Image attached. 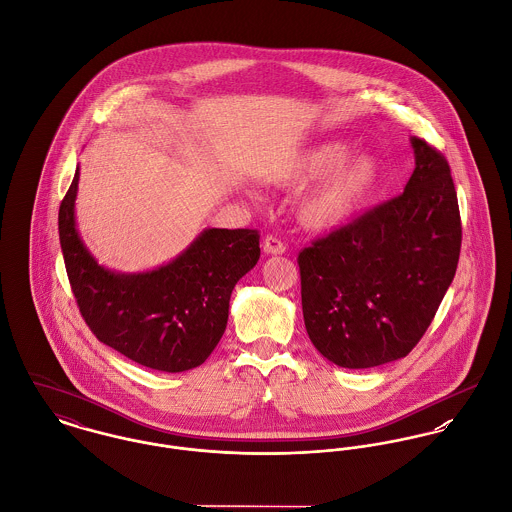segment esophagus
<instances>
[{
  "label": "esophagus",
  "mask_w": 512,
  "mask_h": 512,
  "mask_svg": "<svg viewBox=\"0 0 512 512\" xmlns=\"http://www.w3.org/2000/svg\"><path fill=\"white\" fill-rule=\"evenodd\" d=\"M263 251H265L267 255H283L284 251H286V247H284L283 241H279L277 237L267 235V237L263 239Z\"/></svg>",
  "instance_id": "1"
}]
</instances>
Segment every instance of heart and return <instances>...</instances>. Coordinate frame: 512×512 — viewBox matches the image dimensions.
Returning a JSON list of instances; mask_svg holds the SVG:
<instances>
[{"label": "heart", "mask_w": 512, "mask_h": 512, "mask_svg": "<svg viewBox=\"0 0 512 512\" xmlns=\"http://www.w3.org/2000/svg\"><path fill=\"white\" fill-rule=\"evenodd\" d=\"M263 180L283 188L314 182L296 202V220L310 231L349 224L375 196L383 165L371 153H351L340 139L312 143L263 171Z\"/></svg>", "instance_id": "heart-1"}]
</instances>
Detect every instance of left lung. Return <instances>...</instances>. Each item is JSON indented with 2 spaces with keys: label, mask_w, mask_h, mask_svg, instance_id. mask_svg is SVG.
Returning a JSON list of instances; mask_svg holds the SVG:
<instances>
[{
  "label": "left lung",
  "mask_w": 512,
  "mask_h": 512,
  "mask_svg": "<svg viewBox=\"0 0 512 512\" xmlns=\"http://www.w3.org/2000/svg\"><path fill=\"white\" fill-rule=\"evenodd\" d=\"M404 192L298 255L308 338L332 363L369 369L406 357L454 281L461 222L450 165L410 137Z\"/></svg>",
  "instance_id": "obj_1"
}]
</instances>
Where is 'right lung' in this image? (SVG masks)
I'll use <instances>...</instances> for the list:
<instances>
[{
    "mask_svg": "<svg viewBox=\"0 0 512 512\" xmlns=\"http://www.w3.org/2000/svg\"><path fill=\"white\" fill-rule=\"evenodd\" d=\"M80 167L58 210L60 249L80 312L131 361L165 373L202 365L228 326L231 290L259 261L255 229L206 228L172 261L119 273L96 261L76 226Z\"/></svg>",
    "mask_w": 512,
    "mask_h": 512,
    "instance_id": "1",
    "label": "right lung"
}]
</instances>
